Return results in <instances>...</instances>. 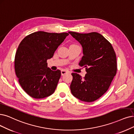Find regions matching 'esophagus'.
Segmentation results:
<instances>
[{
    "instance_id": "1",
    "label": "esophagus",
    "mask_w": 134,
    "mask_h": 134,
    "mask_svg": "<svg viewBox=\"0 0 134 134\" xmlns=\"http://www.w3.org/2000/svg\"><path fill=\"white\" fill-rule=\"evenodd\" d=\"M69 71L68 70H64V69H63V70H62L61 71V74H62V76H63V75H65V74H67V73H69Z\"/></svg>"
}]
</instances>
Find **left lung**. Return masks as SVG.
Returning a JSON list of instances; mask_svg holds the SVG:
<instances>
[{
  "instance_id": "obj_1",
  "label": "left lung",
  "mask_w": 134,
  "mask_h": 134,
  "mask_svg": "<svg viewBox=\"0 0 134 134\" xmlns=\"http://www.w3.org/2000/svg\"><path fill=\"white\" fill-rule=\"evenodd\" d=\"M81 44L83 56L79 65L86 68L84 77L72 73V95L86 102L100 98L110 86L117 70L116 58L110 43L97 32L79 34L69 32Z\"/></svg>"
}]
</instances>
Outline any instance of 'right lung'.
Returning a JSON list of instances; mask_svg holds the SVG:
<instances>
[{
  "label": "right lung",
  "mask_w": 134,
  "mask_h": 134,
  "mask_svg": "<svg viewBox=\"0 0 134 134\" xmlns=\"http://www.w3.org/2000/svg\"><path fill=\"white\" fill-rule=\"evenodd\" d=\"M68 35L38 31L20 42L15 57V71L21 87L31 97L43 98L54 93L61 71L48 68L47 60Z\"/></svg>",
  "instance_id": "right-lung-1"
}]
</instances>
